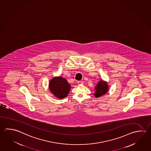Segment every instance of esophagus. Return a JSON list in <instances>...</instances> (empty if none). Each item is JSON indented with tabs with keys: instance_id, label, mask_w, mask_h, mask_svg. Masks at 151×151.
Instances as JSON below:
<instances>
[{
	"instance_id": "esophagus-1",
	"label": "esophagus",
	"mask_w": 151,
	"mask_h": 151,
	"mask_svg": "<svg viewBox=\"0 0 151 151\" xmlns=\"http://www.w3.org/2000/svg\"><path fill=\"white\" fill-rule=\"evenodd\" d=\"M78 84L79 85H82L83 84V82L81 81H79L78 82Z\"/></svg>"
}]
</instances>
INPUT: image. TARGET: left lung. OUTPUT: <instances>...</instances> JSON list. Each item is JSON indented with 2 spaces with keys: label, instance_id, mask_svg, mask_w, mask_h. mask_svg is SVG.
Here are the masks:
<instances>
[{
  "label": "left lung",
  "instance_id": "obj_1",
  "mask_svg": "<svg viewBox=\"0 0 151 151\" xmlns=\"http://www.w3.org/2000/svg\"><path fill=\"white\" fill-rule=\"evenodd\" d=\"M108 85L106 82L103 81H100L95 87L96 92L95 93V96L96 97H99L100 96L104 95L105 93H106L108 91Z\"/></svg>",
  "mask_w": 151,
  "mask_h": 151
}]
</instances>
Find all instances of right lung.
Returning a JSON list of instances; mask_svg holds the SVG:
<instances>
[{"mask_svg": "<svg viewBox=\"0 0 151 151\" xmlns=\"http://www.w3.org/2000/svg\"><path fill=\"white\" fill-rule=\"evenodd\" d=\"M50 91L58 99H63L68 96L71 86L67 80L62 77H55L49 83Z\"/></svg>", "mask_w": 151, "mask_h": 151, "instance_id": "right-lung-1", "label": "right lung"}]
</instances>
